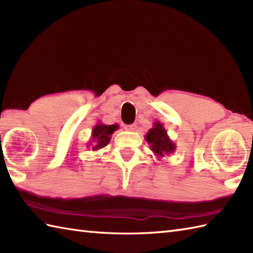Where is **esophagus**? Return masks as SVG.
<instances>
[{"instance_id":"esophagus-1","label":"esophagus","mask_w":253,"mask_h":253,"mask_svg":"<svg viewBox=\"0 0 253 253\" xmlns=\"http://www.w3.org/2000/svg\"><path fill=\"white\" fill-rule=\"evenodd\" d=\"M136 124H131V125H125V129L128 131H133L136 130Z\"/></svg>"}]
</instances>
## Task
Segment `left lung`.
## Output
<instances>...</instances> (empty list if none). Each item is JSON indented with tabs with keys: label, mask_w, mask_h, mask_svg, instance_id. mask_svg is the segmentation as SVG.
<instances>
[{
	"label": "left lung",
	"mask_w": 253,
	"mask_h": 253,
	"mask_svg": "<svg viewBox=\"0 0 253 253\" xmlns=\"http://www.w3.org/2000/svg\"><path fill=\"white\" fill-rule=\"evenodd\" d=\"M144 138L148 144H150V150L158 159L169 155L176 150V144L168 135L164 125L158 121L153 123V127L149 129Z\"/></svg>",
	"instance_id": "obj_1"
}]
</instances>
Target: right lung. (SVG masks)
Here are the masks:
<instances>
[{"mask_svg": "<svg viewBox=\"0 0 253 253\" xmlns=\"http://www.w3.org/2000/svg\"><path fill=\"white\" fill-rule=\"evenodd\" d=\"M118 129L117 124L114 125H105L101 122L96 123V125L92 128L91 132V140L87 143V148L92 151H98V150L106 147L111 140L112 133Z\"/></svg>", "mask_w": 253, "mask_h": 253, "instance_id": "obj_1", "label": "right lung"}]
</instances>
